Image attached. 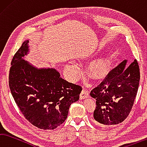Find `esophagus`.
<instances>
[{
    "instance_id": "34e87169",
    "label": "esophagus",
    "mask_w": 147,
    "mask_h": 147,
    "mask_svg": "<svg viewBox=\"0 0 147 147\" xmlns=\"http://www.w3.org/2000/svg\"><path fill=\"white\" fill-rule=\"evenodd\" d=\"M88 97H89V94L88 93V92H87L86 90H83L81 92L80 96H79L80 99H84L88 98Z\"/></svg>"
}]
</instances>
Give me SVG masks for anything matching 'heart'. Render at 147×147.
I'll use <instances>...</instances> for the list:
<instances>
[{"instance_id": "heart-1", "label": "heart", "mask_w": 147, "mask_h": 147, "mask_svg": "<svg viewBox=\"0 0 147 147\" xmlns=\"http://www.w3.org/2000/svg\"><path fill=\"white\" fill-rule=\"evenodd\" d=\"M111 68V61L107 56H101L92 61L89 64L88 71L94 78H104L109 74ZM67 78L71 81H76L79 75V69L76 63H70L65 66Z\"/></svg>"}]
</instances>
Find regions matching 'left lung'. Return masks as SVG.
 Returning a JSON list of instances; mask_svg holds the SVG:
<instances>
[{
    "label": "left lung",
    "instance_id": "1",
    "mask_svg": "<svg viewBox=\"0 0 147 147\" xmlns=\"http://www.w3.org/2000/svg\"><path fill=\"white\" fill-rule=\"evenodd\" d=\"M127 63L125 59L112 69L104 81L90 92V96L96 99L94 118L97 124H119L127 117L132 109L140 73L136 59L128 66Z\"/></svg>",
    "mask_w": 147,
    "mask_h": 147
}]
</instances>
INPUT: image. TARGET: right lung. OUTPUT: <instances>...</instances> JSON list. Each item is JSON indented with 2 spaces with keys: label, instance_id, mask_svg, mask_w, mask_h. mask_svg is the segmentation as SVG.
Instances as JSON below:
<instances>
[{
  "label": "right lung",
  "instance_id": "1",
  "mask_svg": "<svg viewBox=\"0 0 147 147\" xmlns=\"http://www.w3.org/2000/svg\"><path fill=\"white\" fill-rule=\"evenodd\" d=\"M29 39L15 54L9 70L12 96L24 116L36 127L53 130L64 122L69 108L79 99L81 86L68 83L53 68H39L25 61Z\"/></svg>",
  "mask_w": 147,
  "mask_h": 147
}]
</instances>
